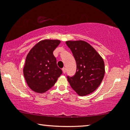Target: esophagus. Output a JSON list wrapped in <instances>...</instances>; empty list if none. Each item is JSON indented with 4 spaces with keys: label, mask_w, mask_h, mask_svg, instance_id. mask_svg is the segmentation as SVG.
I'll use <instances>...</instances> for the list:
<instances>
[{
    "label": "esophagus",
    "mask_w": 130,
    "mask_h": 130,
    "mask_svg": "<svg viewBox=\"0 0 130 130\" xmlns=\"http://www.w3.org/2000/svg\"><path fill=\"white\" fill-rule=\"evenodd\" d=\"M62 71H63V73L65 74V73H66V69H65V68H62Z\"/></svg>",
    "instance_id": "1"
}]
</instances>
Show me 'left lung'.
<instances>
[{
  "mask_svg": "<svg viewBox=\"0 0 130 130\" xmlns=\"http://www.w3.org/2000/svg\"><path fill=\"white\" fill-rule=\"evenodd\" d=\"M76 62V72L67 80L79 96L94 92L102 82L105 73L103 58L95 49L83 40L66 41Z\"/></svg>",
  "mask_w": 130,
  "mask_h": 130,
  "instance_id": "8db88e82",
  "label": "left lung"
}]
</instances>
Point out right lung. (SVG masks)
<instances>
[{
  "label": "right lung",
  "instance_id": "1",
  "mask_svg": "<svg viewBox=\"0 0 130 130\" xmlns=\"http://www.w3.org/2000/svg\"><path fill=\"white\" fill-rule=\"evenodd\" d=\"M60 40L45 39L37 43L26 56L23 68L26 81L31 90L43 93L50 89L62 74L53 51Z\"/></svg>",
  "mask_w": 130,
  "mask_h": 130
}]
</instances>
